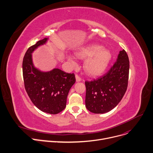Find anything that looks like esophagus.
I'll use <instances>...</instances> for the list:
<instances>
[{"label": "esophagus", "mask_w": 153, "mask_h": 153, "mask_svg": "<svg viewBox=\"0 0 153 153\" xmlns=\"http://www.w3.org/2000/svg\"><path fill=\"white\" fill-rule=\"evenodd\" d=\"M76 82H80V81H81L80 77L77 74L76 75Z\"/></svg>", "instance_id": "obj_1"}]
</instances>
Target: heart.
Listing matches in <instances>:
<instances>
[{"mask_svg":"<svg viewBox=\"0 0 153 153\" xmlns=\"http://www.w3.org/2000/svg\"><path fill=\"white\" fill-rule=\"evenodd\" d=\"M76 56L81 59L87 58L84 68L86 73L91 76L102 74L111 59L109 51L98 45H90L81 48L76 53Z\"/></svg>","mask_w":153,"mask_h":153,"instance_id":"b5f03b06","label":"heart"}]
</instances>
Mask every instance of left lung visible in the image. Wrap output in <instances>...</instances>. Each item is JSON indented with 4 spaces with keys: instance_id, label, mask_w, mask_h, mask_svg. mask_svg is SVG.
Wrapping results in <instances>:
<instances>
[{
    "instance_id": "obj_1",
    "label": "left lung",
    "mask_w": 153,
    "mask_h": 153,
    "mask_svg": "<svg viewBox=\"0 0 153 153\" xmlns=\"http://www.w3.org/2000/svg\"><path fill=\"white\" fill-rule=\"evenodd\" d=\"M129 59L124 50L104 75L85 81V106L95 114H103L114 108L123 98L128 86Z\"/></svg>"
}]
</instances>
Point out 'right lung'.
<instances>
[{
  "label": "right lung",
  "instance_id": "1",
  "mask_svg": "<svg viewBox=\"0 0 153 153\" xmlns=\"http://www.w3.org/2000/svg\"><path fill=\"white\" fill-rule=\"evenodd\" d=\"M47 39L40 40L27 49L23 60V76L25 90L33 104L45 113L56 114L66 108L69 91L76 77L74 73L57 68L42 72L34 68L31 53Z\"/></svg>",
  "mask_w": 153,
  "mask_h": 153
}]
</instances>
